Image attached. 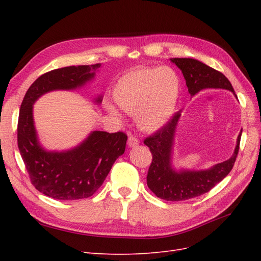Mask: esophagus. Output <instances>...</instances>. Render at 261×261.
<instances>
[{"label":"esophagus","mask_w":261,"mask_h":261,"mask_svg":"<svg viewBox=\"0 0 261 261\" xmlns=\"http://www.w3.org/2000/svg\"><path fill=\"white\" fill-rule=\"evenodd\" d=\"M138 144H139V141H138V139H137L136 137H134V136H129V137H128L127 145H128V147H129V148L136 147Z\"/></svg>","instance_id":"obj_1"}]
</instances>
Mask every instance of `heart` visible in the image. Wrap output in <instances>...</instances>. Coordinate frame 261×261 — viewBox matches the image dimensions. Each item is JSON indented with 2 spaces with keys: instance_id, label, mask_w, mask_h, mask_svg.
Segmentation results:
<instances>
[{
  "instance_id": "b5f03b06",
  "label": "heart",
  "mask_w": 261,
  "mask_h": 261,
  "mask_svg": "<svg viewBox=\"0 0 261 261\" xmlns=\"http://www.w3.org/2000/svg\"><path fill=\"white\" fill-rule=\"evenodd\" d=\"M180 91V78L172 67H138L118 78L112 94L118 108L135 115L140 129L155 132L175 114ZM106 109L117 114L111 103H107Z\"/></svg>"
}]
</instances>
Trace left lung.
Returning a JSON list of instances; mask_svg holds the SVG:
<instances>
[{"label": "left lung", "instance_id": "left-lung-1", "mask_svg": "<svg viewBox=\"0 0 261 261\" xmlns=\"http://www.w3.org/2000/svg\"><path fill=\"white\" fill-rule=\"evenodd\" d=\"M170 61L181 70L191 97L202 90L224 89L231 91L238 99L227 78L204 63L192 58H174ZM180 115V111L175 113L162 129L145 139V145L152 153L147 185L156 197L168 201L186 200L206 194L222 180L233 168L242 136L241 130L236 139L234 152L227 160L202 170L177 169L173 164V160L175 134Z\"/></svg>", "mask_w": 261, "mask_h": 261}]
</instances>
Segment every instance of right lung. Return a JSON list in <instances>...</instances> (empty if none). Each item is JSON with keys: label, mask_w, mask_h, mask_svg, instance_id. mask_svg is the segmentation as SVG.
Masks as SVG:
<instances>
[{"label": "right lung", "mask_w": 261, "mask_h": 261, "mask_svg": "<svg viewBox=\"0 0 261 261\" xmlns=\"http://www.w3.org/2000/svg\"><path fill=\"white\" fill-rule=\"evenodd\" d=\"M100 63L58 68L41 75L29 87L18 117V148L34 186L59 200L88 198L103 184L113 163L125 151L127 136L118 132L91 130L80 144L66 150H48L39 140L34 105L55 90L82 89L96 77ZM102 94L93 99L100 105Z\"/></svg>", "instance_id": "add662e5"}]
</instances>
